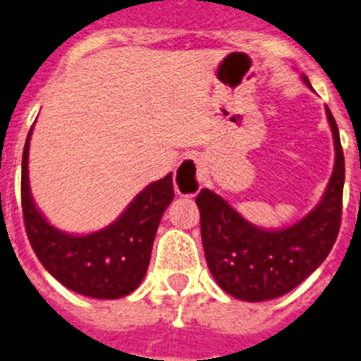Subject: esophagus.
<instances>
[{
    "label": "esophagus",
    "instance_id": "34e87169",
    "mask_svg": "<svg viewBox=\"0 0 361 361\" xmlns=\"http://www.w3.org/2000/svg\"><path fill=\"white\" fill-rule=\"evenodd\" d=\"M203 185V167L198 156H189L174 171V189L183 198H192Z\"/></svg>",
    "mask_w": 361,
    "mask_h": 361
}]
</instances>
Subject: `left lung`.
I'll list each match as a JSON object with an SVG mask.
<instances>
[{
    "mask_svg": "<svg viewBox=\"0 0 361 361\" xmlns=\"http://www.w3.org/2000/svg\"><path fill=\"white\" fill-rule=\"evenodd\" d=\"M325 111L336 150L334 171L322 202L305 218L290 227L269 231L247 221L212 190L202 189L196 196L209 271L216 283L238 300L265 302L283 296L324 263L336 241L345 159L334 116L327 106Z\"/></svg>",
    "mask_w": 361,
    "mask_h": 361,
    "instance_id": "left-lung-1",
    "label": "left lung"
}]
</instances>
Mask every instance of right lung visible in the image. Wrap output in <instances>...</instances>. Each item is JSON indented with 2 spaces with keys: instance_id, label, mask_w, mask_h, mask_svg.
Instances as JSON below:
<instances>
[{
  "instance_id": "right-lung-1",
  "label": "right lung",
  "mask_w": 361,
  "mask_h": 361,
  "mask_svg": "<svg viewBox=\"0 0 361 361\" xmlns=\"http://www.w3.org/2000/svg\"><path fill=\"white\" fill-rule=\"evenodd\" d=\"M29 130L21 163V207L25 231L43 267L78 294L116 300L137 289L149 269L156 231L174 200L172 174L147 185L120 218L90 234H67L37 211L29 187Z\"/></svg>"
}]
</instances>
